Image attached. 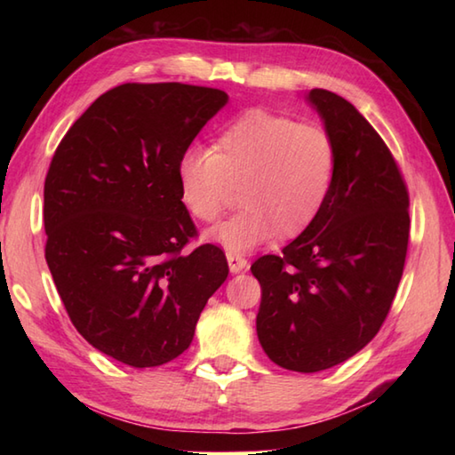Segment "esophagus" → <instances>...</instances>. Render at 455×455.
<instances>
[{
  "mask_svg": "<svg viewBox=\"0 0 455 455\" xmlns=\"http://www.w3.org/2000/svg\"><path fill=\"white\" fill-rule=\"evenodd\" d=\"M227 262L230 267V274L243 272V269L248 266V259L243 254H236V252H227Z\"/></svg>",
  "mask_w": 455,
  "mask_h": 455,
  "instance_id": "1",
  "label": "esophagus"
}]
</instances>
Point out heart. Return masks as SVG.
Returning a JSON list of instances; mask_svg holds the SVG:
<instances>
[{"instance_id":"1","label":"heart","mask_w":455,"mask_h":455,"mask_svg":"<svg viewBox=\"0 0 455 455\" xmlns=\"http://www.w3.org/2000/svg\"><path fill=\"white\" fill-rule=\"evenodd\" d=\"M338 170L332 134L285 115L250 109L209 147H189L178 162L180 201L189 215L215 220L240 188L235 217L211 228V243L246 252L277 233L301 235L321 215Z\"/></svg>"}]
</instances>
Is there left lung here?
I'll list each match as a JSON object with an SVG mask.
<instances>
[{
	"label": "left lung",
	"mask_w": 455,
	"mask_h": 455,
	"mask_svg": "<svg viewBox=\"0 0 455 455\" xmlns=\"http://www.w3.org/2000/svg\"><path fill=\"white\" fill-rule=\"evenodd\" d=\"M338 148L321 215L282 254L252 264L262 287L258 340L274 363L315 373L346 362L379 332L409 246V191L391 150L350 101L311 90Z\"/></svg>",
	"instance_id": "left-lung-1"
}]
</instances>
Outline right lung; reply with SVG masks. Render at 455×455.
I'll list each match as a JSON object with an SVG mask.
<instances>
[{"label": "right lung", "instance_id": "right-lung-1", "mask_svg": "<svg viewBox=\"0 0 455 455\" xmlns=\"http://www.w3.org/2000/svg\"><path fill=\"white\" fill-rule=\"evenodd\" d=\"M228 95L123 84L95 100L58 144L44 180V258L85 340L132 367L186 352L225 283L222 250L203 244L180 201L178 162Z\"/></svg>", "mask_w": 455, "mask_h": 455}]
</instances>
